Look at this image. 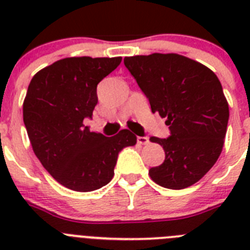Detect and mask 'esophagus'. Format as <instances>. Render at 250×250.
<instances>
[{
    "instance_id": "1",
    "label": "esophagus",
    "mask_w": 250,
    "mask_h": 250,
    "mask_svg": "<svg viewBox=\"0 0 250 250\" xmlns=\"http://www.w3.org/2000/svg\"><path fill=\"white\" fill-rule=\"evenodd\" d=\"M138 143L141 145H145L149 143V138L147 136H138Z\"/></svg>"
}]
</instances>
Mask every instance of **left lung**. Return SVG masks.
<instances>
[{"label": "left lung", "mask_w": 250, "mask_h": 250, "mask_svg": "<svg viewBox=\"0 0 250 250\" xmlns=\"http://www.w3.org/2000/svg\"><path fill=\"white\" fill-rule=\"evenodd\" d=\"M124 63L149 100L165 118L170 136L150 141L165 151L164 163L150 178L167 189H184L213 167L224 145L229 106L210 68L178 54L125 57Z\"/></svg>", "instance_id": "left-lung-1"}]
</instances>
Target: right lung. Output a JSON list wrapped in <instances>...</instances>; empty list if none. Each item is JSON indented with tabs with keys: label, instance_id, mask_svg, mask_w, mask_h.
Returning a JSON list of instances; mask_svg holds the SVG:
<instances>
[{
	"label": "right lung",
	"instance_id": "add662e5",
	"mask_svg": "<svg viewBox=\"0 0 250 250\" xmlns=\"http://www.w3.org/2000/svg\"><path fill=\"white\" fill-rule=\"evenodd\" d=\"M121 57H66L40 70L23 101V123L42 167L63 187L92 191L110 183L119 152L136 144L124 129L107 138L83 125L98 104V83Z\"/></svg>",
	"mask_w": 250,
	"mask_h": 250
}]
</instances>
